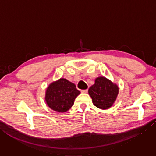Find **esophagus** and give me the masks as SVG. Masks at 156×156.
I'll return each mask as SVG.
<instances>
[{
	"instance_id": "esophagus-1",
	"label": "esophagus",
	"mask_w": 156,
	"mask_h": 156,
	"mask_svg": "<svg viewBox=\"0 0 156 156\" xmlns=\"http://www.w3.org/2000/svg\"><path fill=\"white\" fill-rule=\"evenodd\" d=\"M88 89H83V90H81L82 93H87Z\"/></svg>"
}]
</instances>
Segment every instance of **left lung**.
I'll list each match as a JSON object with an SVG mask.
<instances>
[{
    "label": "left lung",
    "instance_id": "obj_1",
    "mask_svg": "<svg viewBox=\"0 0 156 156\" xmlns=\"http://www.w3.org/2000/svg\"><path fill=\"white\" fill-rule=\"evenodd\" d=\"M89 94L95 106L100 109H107L112 106L118 96L119 88L105 77H98L89 89Z\"/></svg>",
    "mask_w": 156,
    "mask_h": 156
}]
</instances>
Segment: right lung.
Here are the masks:
<instances>
[{"label":"right lung","instance_id":"right-lung-1","mask_svg":"<svg viewBox=\"0 0 156 156\" xmlns=\"http://www.w3.org/2000/svg\"><path fill=\"white\" fill-rule=\"evenodd\" d=\"M80 94L74 84L65 78H60L47 87L44 99L50 109L64 113L73 106L76 98Z\"/></svg>","mask_w":156,"mask_h":156}]
</instances>
